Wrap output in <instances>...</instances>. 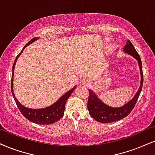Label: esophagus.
<instances>
[{"mask_svg": "<svg viewBox=\"0 0 155 155\" xmlns=\"http://www.w3.org/2000/svg\"><path fill=\"white\" fill-rule=\"evenodd\" d=\"M81 84L84 86V87H89V86L90 85V81L87 79H83L82 81H81Z\"/></svg>", "mask_w": 155, "mask_h": 155, "instance_id": "1", "label": "esophagus"}]
</instances>
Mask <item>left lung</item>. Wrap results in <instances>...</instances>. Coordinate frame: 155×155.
<instances>
[{
  "label": "left lung",
  "mask_w": 155,
  "mask_h": 155,
  "mask_svg": "<svg viewBox=\"0 0 155 155\" xmlns=\"http://www.w3.org/2000/svg\"><path fill=\"white\" fill-rule=\"evenodd\" d=\"M124 53L131 55L138 61L139 71L141 74V81L139 89L136 93L134 97L129 100L127 103L124 104L121 107H113L106 105L100 98L97 96L92 89H89V95L87 102V108L89 114L94 120L102 124H108V123L115 122L120 119L125 118L131 113L133 108L137 103L138 98H139L140 93L141 92L143 86V72H142V63H141V58L138 54L137 50L133 46L131 41L128 40L126 42V45L123 48Z\"/></svg>",
  "instance_id": "obj_1"
}]
</instances>
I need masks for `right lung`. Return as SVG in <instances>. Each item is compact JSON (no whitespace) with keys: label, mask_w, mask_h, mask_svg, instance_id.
<instances>
[{"label":"right lung","mask_w":155,"mask_h":155,"mask_svg":"<svg viewBox=\"0 0 155 155\" xmlns=\"http://www.w3.org/2000/svg\"><path fill=\"white\" fill-rule=\"evenodd\" d=\"M38 37H35V38L31 39L30 41L26 44V45L23 48V49L20 53L16 56V59H15L14 65L12 67V81H11V89H12V95L14 97L15 102H16V105L18 106V109L21 111V113L23 114V115L28 120L31 121V122L35 123L37 124L40 125H49L54 124V123L57 122L60 119L63 117V114H64L65 110V105H66V102L67 101L69 97L71 95L73 91L75 89V88L77 86H75L73 87L71 89L68 91L60 97L56 102H54L51 105L48 106V107H44V108H37V109H32V108H28L26 107L25 106L21 105L19 102L18 101L17 99L16 98V96L14 94V68L16 66V63L17 61L18 57L21 55V54L23 53V50L27 47L29 45L32 43V42H35V41L38 40Z\"/></svg>","instance_id":"obj_1"}]
</instances>
